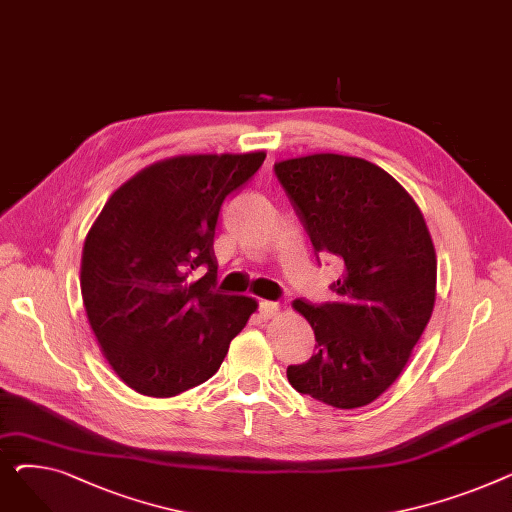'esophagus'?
Wrapping results in <instances>:
<instances>
[{"mask_svg":"<svg viewBox=\"0 0 512 512\" xmlns=\"http://www.w3.org/2000/svg\"><path fill=\"white\" fill-rule=\"evenodd\" d=\"M278 311H280V305L274 303V301H261V303H259V313H261V317H265V319L276 317Z\"/></svg>","mask_w":512,"mask_h":512,"instance_id":"1","label":"esophagus"}]
</instances>
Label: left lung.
I'll return each instance as SVG.
<instances>
[{
    "label": "left lung",
    "instance_id": "1",
    "mask_svg": "<svg viewBox=\"0 0 512 512\" xmlns=\"http://www.w3.org/2000/svg\"><path fill=\"white\" fill-rule=\"evenodd\" d=\"M317 255L342 265L336 301L292 305L317 353L288 365L292 388L336 409H357L405 369L436 301V251L411 195L361 157L315 153L274 166Z\"/></svg>",
    "mask_w": 512,
    "mask_h": 512
}]
</instances>
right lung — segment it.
<instances>
[{"label":"right lung","mask_w":512,"mask_h":512,"mask_svg":"<svg viewBox=\"0 0 512 512\" xmlns=\"http://www.w3.org/2000/svg\"><path fill=\"white\" fill-rule=\"evenodd\" d=\"M263 151L180 155L124 182L91 226L80 290L93 334L120 380L168 398L207 382L257 303L215 290L213 236L228 195ZM204 270L199 281L192 272Z\"/></svg>","instance_id":"add662e5"}]
</instances>
